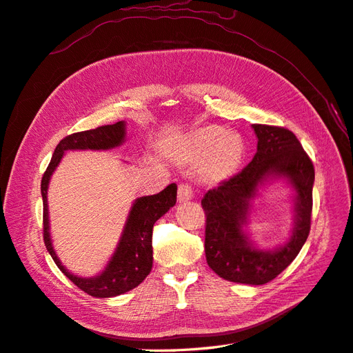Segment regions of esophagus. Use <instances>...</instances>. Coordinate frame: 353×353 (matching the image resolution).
I'll use <instances>...</instances> for the list:
<instances>
[{"instance_id":"1","label":"esophagus","mask_w":353,"mask_h":353,"mask_svg":"<svg viewBox=\"0 0 353 353\" xmlns=\"http://www.w3.org/2000/svg\"><path fill=\"white\" fill-rule=\"evenodd\" d=\"M191 199H193V188H191V185L179 184V187H178V201L185 203Z\"/></svg>"}]
</instances>
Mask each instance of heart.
<instances>
[{"label": "heart", "mask_w": 353, "mask_h": 353, "mask_svg": "<svg viewBox=\"0 0 353 353\" xmlns=\"http://www.w3.org/2000/svg\"><path fill=\"white\" fill-rule=\"evenodd\" d=\"M245 153L243 137L222 128H203L172 143L168 156L181 165L199 163L206 183H222L240 169Z\"/></svg>", "instance_id": "b5f03b06"}]
</instances>
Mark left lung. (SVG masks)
I'll return each instance as SVG.
<instances>
[{
  "label": "left lung",
  "mask_w": 353,
  "mask_h": 353,
  "mask_svg": "<svg viewBox=\"0 0 353 353\" xmlns=\"http://www.w3.org/2000/svg\"><path fill=\"white\" fill-rule=\"evenodd\" d=\"M258 150L240 174L208 191L201 200L206 213L205 253L221 279L262 285L290 265L311 230L315 170L296 135L279 126L252 125ZM283 179L292 190L294 228L283 245L259 248L251 239L248 219L260 190Z\"/></svg>",
  "instance_id": "obj_1"
}]
</instances>
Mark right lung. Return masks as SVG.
<instances>
[{"label": "right lung", "instance_id": "obj_1", "mask_svg": "<svg viewBox=\"0 0 353 353\" xmlns=\"http://www.w3.org/2000/svg\"><path fill=\"white\" fill-rule=\"evenodd\" d=\"M126 141V123L121 121L113 125L95 128V130L72 134L59 143L51 162L41 181V194L44 203V243L52 261L68 279L81 290L92 297H114L132 290L144 281L153 266L152 232L154 222L175 206L176 184L168 185L159 194L138 197L132 201L122 234L113 254L101 272L94 276H82L70 272L61 263L52 245L50 232L48 185L52 174L60 165L63 156L69 150H113Z\"/></svg>", "mask_w": 353, "mask_h": 353}]
</instances>
